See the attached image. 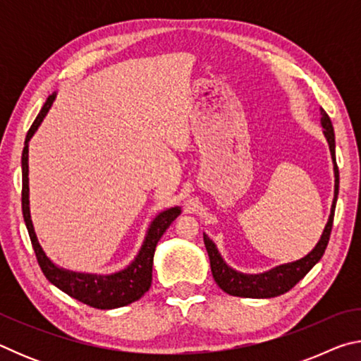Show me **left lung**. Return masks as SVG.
I'll list each match as a JSON object with an SVG mask.
<instances>
[{"label": "left lung", "instance_id": "left-lung-1", "mask_svg": "<svg viewBox=\"0 0 361 361\" xmlns=\"http://www.w3.org/2000/svg\"><path fill=\"white\" fill-rule=\"evenodd\" d=\"M322 127L325 130L326 142L329 145V151H331V159L334 162V199L331 205V213H329L328 223L323 229V234L320 237L319 243L307 256L298 259L295 262H288V264H282L271 269V271L262 274H242L237 272L234 269L229 267L223 261L221 255H219L218 248L213 240L209 239V235L204 234V243L210 258V267L213 279H215L216 285L223 291L232 296L240 298H274L280 296L291 290L299 280H301L310 269H312L317 262L322 259L323 253H325L326 245L329 242V235H331L333 219H334V210H336V200H338L339 192V170L338 164H336V142H334V129L331 124V119L326 114L325 109H322Z\"/></svg>", "mask_w": 361, "mask_h": 361}]
</instances>
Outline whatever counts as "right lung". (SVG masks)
<instances>
[{"instance_id": "1", "label": "right lung", "mask_w": 361, "mask_h": 361, "mask_svg": "<svg viewBox=\"0 0 361 361\" xmlns=\"http://www.w3.org/2000/svg\"><path fill=\"white\" fill-rule=\"evenodd\" d=\"M54 100H56V94L49 95L44 106L41 108L39 114L36 116L35 122L30 127L25 138V146H23L22 151V213L23 219H25V226L28 229V235L30 240H32L36 259H38L41 271L49 282L56 285L59 290H62L68 296L95 309L124 307L127 304L138 301L149 290L152 280V258H154L156 245L169 226L180 215L181 210L180 207H172V209L159 213L152 219L148 234L145 237V242L142 248H140L137 258L124 271L111 274V276H97V274L66 271V269L54 264L47 258L46 253L42 252L38 237L35 234L32 216H30L28 199V142L33 137V133L38 130L44 116L51 109Z\"/></svg>"}]
</instances>
